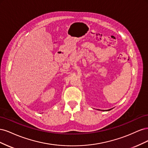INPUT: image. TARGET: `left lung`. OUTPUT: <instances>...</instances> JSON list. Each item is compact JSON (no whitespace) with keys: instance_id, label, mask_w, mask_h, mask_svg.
Returning <instances> with one entry per match:
<instances>
[{"instance_id":"obj_1","label":"left lung","mask_w":148,"mask_h":148,"mask_svg":"<svg viewBox=\"0 0 148 148\" xmlns=\"http://www.w3.org/2000/svg\"><path fill=\"white\" fill-rule=\"evenodd\" d=\"M111 110V109H109V110Z\"/></svg>"}]
</instances>
